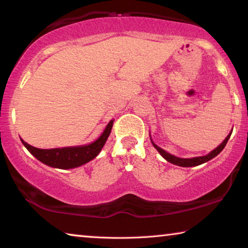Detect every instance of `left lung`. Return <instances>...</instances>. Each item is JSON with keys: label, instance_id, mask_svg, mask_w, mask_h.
<instances>
[{"label": "left lung", "instance_id": "8db88e82", "mask_svg": "<svg viewBox=\"0 0 248 248\" xmlns=\"http://www.w3.org/2000/svg\"><path fill=\"white\" fill-rule=\"evenodd\" d=\"M230 135H232V133H230L228 137H227L225 139V141L222 142L221 144L219 145L218 148H216L215 150L210 152L209 155H202V157H195V158H189V159H184V158H177L175 157V155H172L170 154H168V152H166L165 150H162L161 148H159L158 145H155L154 142H152V144H154V147L157 149V150L159 151V154H160L162 157H164L166 160L171 162V164L174 165H177V166H182V167H194V166H199L201 164H204V162L211 160L212 158H215L216 155H218L220 152H221L223 150V148L226 147L227 142H228Z\"/></svg>", "mask_w": 248, "mask_h": 248}]
</instances>
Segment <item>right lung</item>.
I'll return each instance as SVG.
<instances>
[{
  "label": "right lung",
  "instance_id": "obj_1",
  "mask_svg": "<svg viewBox=\"0 0 248 248\" xmlns=\"http://www.w3.org/2000/svg\"><path fill=\"white\" fill-rule=\"evenodd\" d=\"M114 121H110L105 128L104 133L100 135L99 139L88 145L82 147H70V148H57V149H38L32 147L21 140L23 145L28 149V151L33 157H36L43 164L54 168L60 169H70L76 168L79 166L87 164L88 161L93 160L99 154L104 144L106 143L108 137H109L111 127H113Z\"/></svg>",
  "mask_w": 248,
  "mask_h": 248
}]
</instances>
